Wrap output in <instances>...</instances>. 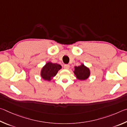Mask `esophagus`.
<instances>
[{
	"instance_id": "esophagus-1",
	"label": "esophagus",
	"mask_w": 127,
	"mask_h": 127,
	"mask_svg": "<svg viewBox=\"0 0 127 127\" xmlns=\"http://www.w3.org/2000/svg\"><path fill=\"white\" fill-rule=\"evenodd\" d=\"M64 67L65 69L68 70V69H69V68H70V65H65L64 66Z\"/></svg>"
}]
</instances>
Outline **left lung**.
Here are the masks:
<instances>
[{
	"label": "left lung",
	"instance_id": "1",
	"mask_svg": "<svg viewBox=\"0 0 127 127\" xmlns=\"http://www.w3.org/2000/svg\"><path fill=\"white\" fill-rule=\"evenodd\" d=\"M74 74L77 79L84 81L88 79L90 75V70L89 68L81 64L79 66H75Z\"/></svg>",
	"mask_w": 127,
	"mask_h": 127
}]
</instances>
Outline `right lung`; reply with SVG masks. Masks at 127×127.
<instances>
[{
    "instance_id": "1",
    "label": "right lung",
    "mask_w": 127,
    "mask_h": 127,
    "mask_svg": "<svg viewBox=\"0 0 127 127\" xmlns=\"http://www.w3.org/2000/svg\"><path fill=\"white\" fill-rule=\"evenodd\" d=\"M62 68V66L57 64L48 62L42 67L41 70V76L45 81H50L55 76L58 71Z\"/></svg>"
}]
</instances>
